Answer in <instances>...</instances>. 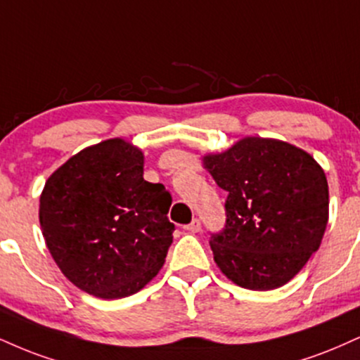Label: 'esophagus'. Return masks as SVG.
Listing matches in <instances>:
<instances>
[{
  "mask_svg": "<svg viewBox=\"0 0 360 360\" xmlns=\"http://www.w3.org/2000/svg\"><path fill=\"white\" fill-rule=\"evenodd\" d=\"M184 229H188L189 233H198L199 229H201V221H199L198 218H194L191 223H189V224H186Z\"/></svg>",
  "mask_w": 360,
  "mask_h": 360,
  "instance_id": "obj_1",
  "label": "esophagus"
}]
</instances>
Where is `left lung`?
Here are the masks:
<instances>
[{
	"label": "left lung",
	"instance_id": "obj_1",
	"mask_svg": "<svg viewBox=\"0 0 360 360\" xmlns=\"http://www.w3.org/2000/svg\"><path fill=\"white\" fill-rule=\"evenodd\" d=\"M228 193L223 231L211 235L219 270L248 290H274L295 276L322 243L328 221L323 169L276 139L245 137L202 158Z\"/></svg>",
	"mask_w": 360,
	"mask_h": 360
}]
</instances>
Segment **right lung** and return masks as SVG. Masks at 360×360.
I'll return each mask as SVG.
<instances>
[{
  "label": "right lung",
  "instance_id": "1",
  "mask_svg": "<svg viewBox=\"0 0 360 360\" xmlns=\"http://www.w3.org/2000/svg\"><path fill=\"white\" fill-rule=\"evenodd\" d=\"M162 184L144 179V154L109 139L72 155L40 196L45 243L62 274L90 295L124 298L166 262L174 224Z\"/></svg>",
  "mask_w": 360,
  "mask_h": 360
}]
</instances>
